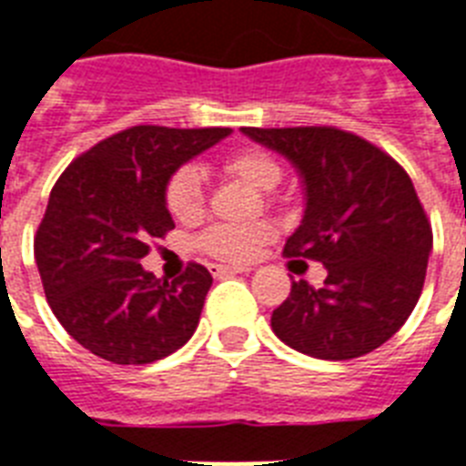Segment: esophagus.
I'll return each instance as SVG.
<instances>
[{"mask_svg": "<svg viewBox=\"0 0 466 466\" xmlns=\"http://www.w3.org/2000/svg\"><path fill=\"white\" fill-rule=\"evenodd\" d=\"M215 276H239V273H251L247 266H210Z\"/></svg>", "mask_w": 466, "mask_h": 466, "instance_id": "34e87169", "label": "esophagus"}]
</instances>
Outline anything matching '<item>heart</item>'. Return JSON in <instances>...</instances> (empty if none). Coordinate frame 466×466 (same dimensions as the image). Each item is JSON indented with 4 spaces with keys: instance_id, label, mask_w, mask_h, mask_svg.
I'll return each instance as SVG.
<instances>
[{
    "instance_id": "b5f03b06",
    "label": "heart",
    "mask_w": 466,
    "mask_h": 466,
    "mask_svg": "<svg viewBox=\"0 0 466 466\" xmlns=\"http://www.w3.org/2000/svg\"><path fill=\"white\" fill-rule=\"evenodd\" d=\"M227 168L241 181L261 190L276 188L280 181V167L273 157L256 152V149H244L227 159ZM168 212L181 222L200 218L203 212V178L196 167H181L167 183L164 193ZM273 239V229L263 222L254 225H212L205 229L200 237V248L222 261H248L261 251L268 241Z\"/></svg>"
}]
</instances>
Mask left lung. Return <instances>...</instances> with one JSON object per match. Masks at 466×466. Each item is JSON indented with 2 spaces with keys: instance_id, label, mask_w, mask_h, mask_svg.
<instances>
[{
  "instance_id": "8db88e82",
  "label": "left lung",
  "mask_w": 466,
  "mask_h": 466,
  "mask_svg": "<svg viewBox=\"0 0 466 466\" xmlns=\"http://www.w3.org/2000/svg\"><path fill=\"white\" fill-rule=\"evenodd\" d=\"M283 155L305 190V215L285 256L324 263L326 280H292L270 317L285 346L319 360H350L390 340L411 317L433 232L404 168L339 127H241Z\"/></svg>"
}]
</instances>
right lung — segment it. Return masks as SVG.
<instances>
[{
    "instance_id": "add662e5",
    "label": "right lung",
    "mask_w": 466,
    "mask_h": 466,
    "mask_svg": "<svg viewBox=\"0 0 466 466\" xmlns=\"http://www.w3.org/2000/svg\"><path fill=\"white\" fill-rule=\"evenodd\" d=\"M229 127L135 126L76 157L50 190L33 251L65 331L116 365L161 360L193 336L212 276L190 263L174 283L142 268L149 239L174 229L168 178Z\"/></svg>"
}]
</instances>
